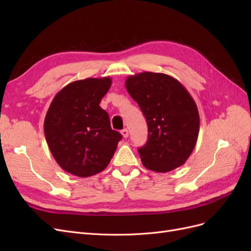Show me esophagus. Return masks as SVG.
<instances>
[{
    "label": "esophagus",
    "instance_id": "obj_1",
    "mask_svg": "<svg viewBox=\"0 0 251 251\" xmlns=\"http://www.w3.org/2000/svg\"><path fill=\"white\" fill-rule=\"evenodd\" d=\"M120 133H121V135L124 136V138H127L128 137V131L126 130V128H124V130L121 131Z\"/></svg>",
    "mask_w": 251,
    "mask_h": 251
}]
</instances>
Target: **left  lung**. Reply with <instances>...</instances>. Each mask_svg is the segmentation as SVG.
Listing matches in <instances>:
<instances>
[{
	"instance_id": "8db88e82",
	"label": "left lung",
	"mask_w": 251,
	"mask_h": 251,
	"mask_svg": "<svg viewBox=\"0 0 251 251\" xmlns=\"http://www.w3.org/2000/svg\"><path fill=\"white\" fill-rule=\"evenodd\" d=\"M126 88L148 123V141L138 149L142 164L158 173L183 165L200 128L198 108L188 91L176 78L154 72L130 75Z\"/></svg>"
}]
</instances>
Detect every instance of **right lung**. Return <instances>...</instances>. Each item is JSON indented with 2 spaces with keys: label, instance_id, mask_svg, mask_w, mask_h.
I'll list each match as a JSON object with an SVG mask.
<instances>
[{
  "label": "right lung",
  "instance_id": "1",
  "mask_svg": "<svg viewBox=\"0 0 251 251\" xmlns=\"http://www.w3.org/2000/svg\"><path fill=\"white\" fill-rule=\"evenodd\" d=\"M111 85V77L70 82L47 111L44 132L49 150L60 168L74 176L86 178L103 171L123 138L100 105Z\"/></svg>",
  "mask_w": 251,
  "mask_h": 251
}]
</instances>
